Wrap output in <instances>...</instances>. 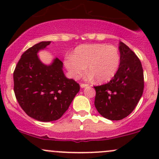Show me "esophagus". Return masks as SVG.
<instances>
[{
  "label": "esophagus",
  "instance_id": "esophagus-1",
  "mask_svg": "<svg viewBox=\"0 0 159 159\" xmlns=\"http://www.w3.org/2000/svg\"><path fill=\"white\" fill-rule=\"evenodd\" d=\"M88 85H89V84H84V83H81V84H80V86H81V88H85V87H87Z\"/></svg>",
  "mask_w": 159,
  "mask_h": 159
}]
</instances>
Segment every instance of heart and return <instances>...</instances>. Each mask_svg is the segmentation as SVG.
I'll use <instances>...</instances> for the list:
<instances>
[{"mask_svg": "<svg viewBox=\"0 0 159 159\" xmlns=\"http://www.w3.org/2000/svg\"><path fill=\"white\" fill-rule=\"evenodd\" d=\"M119 51L113 45L105 44H81L75 48L72 56L65 58V65L70 76L78 79L85 71L88 78L95 77L98 82L110 81L118 71L120 65Z\"/></svg>", "mask_w": 159, "mask_h": 159, "instance_id": "heart-1", "label": "heart"}]
</instances>
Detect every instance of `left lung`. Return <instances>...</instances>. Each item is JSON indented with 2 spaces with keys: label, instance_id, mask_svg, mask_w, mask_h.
Returning a JSON list of instances; mask_svg holds the SVG:
<instances>
[{
  "label": "left lung",
  "instance_id": "8db88e82",
  "mask_svg": "<svg viewBox=\"0 0 159 159\" xmlns=\"http://www.w3.org/2000/svg\"><path fill=\"white\" fill-rule=\"evenodd\" d=\"M120 65L107 84L94 86V106L104 118L118 121L129 115L139 103L144 90L142 63L131 49L120 42Z\"/></svg>",
  "mask_w": 159,
  "mask_h": 159
}]
</instances>
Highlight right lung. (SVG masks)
Returning <instances> with one entry per match:
<instances>
[{"mask_svg": "<svg viewBox=\"0 0 159 159\" xmlns=\"http://www.w3.org/2000/svg\"><path fill=\"white\" fill-rule=\"evenodd\" d=\"M51 42L41 41L25 51L13 75L17 102L28 116L41 121L59 119L80 90L78 83L65 76L61 61L45 65L39 60L37 53Z\"/></svg>", "mask_w": 159, "mask_h": 159, "instance_id": "1", "label": "right lung"}]
</instances>
